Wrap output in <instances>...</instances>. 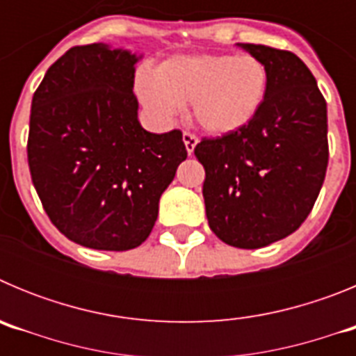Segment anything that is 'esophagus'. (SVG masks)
Segmentation results:
<instances>
[{"mask_svg":"<svg viewBox=\"0 0 356 356\" xmlns=\"http://www.w3.org/2000/svg\"><path fill=\"white\" fill-rule=\"evenodd\" d=\"M184 143H185V147H187V153L191 155L197 144V137L194 134H191V131H184Z\"/></svg>","mask_w":356,"mask_h":356,"instance_id":"esophagus-1","label":"esophagus"}]
</instances>
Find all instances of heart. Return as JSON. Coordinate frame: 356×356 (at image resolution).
I'll return each instance as SVG.
<instances>
[{"mask_svg": "<svg viewBox=\"0 0 356 356\" xmlns=\"http://www.w3.org/2000/svg\"><path fill=\"white\" fill-rule=\"evenodd\" d=\"M267 67L253 55L175 56L137 80L140 102L159 118L191 103L194 121L226 135L250 124L267 94Z\"/></svg>", "mask_w": 356, "mask_h": 356, "instance_id": "heart-1", "label": "heart"}]
</instances>
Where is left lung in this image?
<instances>
[{"label":"left lung","instance_id":"obj_1","mask_svg":"<svg viewBox=\"0 0 356 356\" xmlns=\"http://www.w3.org/2000/svg\"><path fill=\"white\" fill-rule=\"evenodd\" d=\"M267 67L262 108L244 128L203 137L194 155L205 168L209 226L222 242L257 250L300 228L328 168L326 102L292 51L242 44Z\"/></svg>","mask_w":356,"mask_h":356}]
</instances>
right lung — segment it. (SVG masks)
<instances>
[{
  "instance_id": "obj_1",
  "label": "right lung",
  "mask_w": 356,
  "mask_h": 356,
  "mask_svg": "<svg viewBox=\"0 0 356 356\" xmlns=\"http://www.w3.org/2000/svg\"><path fill=\"white\" fill-rule=\"evenodd\" d=\"M137 56L106 44L74 46L31 99L28 165L53 225L105 251L140 246L159 200L187 159L180 130L149 134L137 119Z\"/></svg>"
}]
</instances>
